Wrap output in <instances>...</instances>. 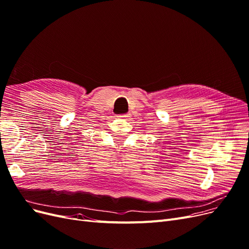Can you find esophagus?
<instances>
[{
    "label": "esophagus",
    "instance_id": "1",
    "mask_svg": "<svg viewBox=\"0 0 249 249\" xmlns=\"http://www.w3.org/2000/svg\"><path fill=\"white\" fill-rule=\"evenodd\" d=\"M120 117L122 119H125V120H127V119H129V117H130V115H129V114H123V115H120Z\"/></svg>",
    "mask_w": 249,
    "mask_h": 249
}]
</instances>
